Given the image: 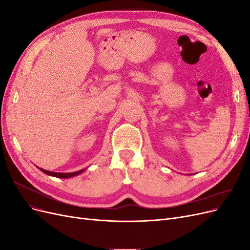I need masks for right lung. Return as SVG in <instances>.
I'll list each match as a JSON object with an SVG mask.
<instances>
[{"label":"right lung","mask_w":250,"mask_h":250,"mask_svg":"<svg viewBox=\"0 0 250 250\" xmlns=\"http://www.w3.org/2000/svg\"><path fill=\"white\" fill-rule=\"evenodd\" d=\"M37 168H39V167H37ZM39 169H40L42 172L46 173L47 175L58 177V178H70V177L78 175V174H81L83 171L85 170V169H82V170H80V171H76V172H73V173H57V172H52V171L44 170V169H42V168H39Z\"/></svg>","instance_id":"add662e5"}]
</instances>
